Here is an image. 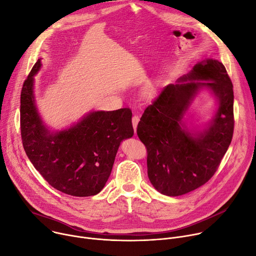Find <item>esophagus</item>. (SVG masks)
I'll return each mask as SVG.
<instances>
[{
  "instance_id": "esophagus-1",
  "label": "esophagus",
  "mask_w": 256,
  "mask_h": 256,
  "mask_svg": "<svg viewBox=\"0 0 256 256\" xmlns=\"http://www.w3.org/2000/svg\"><path fill=\"white\" fill-rule=\"evenodd\" d=\"M138 122H140V118H138V115H134L132 118V128L134 130V132H136V126H138Z\"/></svg>"
}]
</instances>
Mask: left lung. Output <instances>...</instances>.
I'll return each mask as SVG.
<instances>
[{
  "mask_svg": "<svg viewBox=\"0 0 256 256\" xmlns=\"http://www.w3.org/2000/svg\"><path fill=\"white\" fill-rule=\"evenodd\" d=\"M216 108L204 126L189 123L188 112L201 92ZM234 130L233 84L222 62L205 58L159 92L138 124L148 150V178L162 195L180 196L201 187L216 172Z\"/></svg>",
  "mask_w": 256,
  "mask_h": 256,
  "instance_id": "left-lung-1",
  "label": "left lung"
}]
</instances>
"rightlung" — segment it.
Here are the masks:
<instances>
[{"label": "right lung", "mask_w": 256, "mask_h": 256, "mask_svg": "<svg viewBox=\"0 0 256 256\" xmlns=\"http://www.w3.org/2000/svg\"><path fill=\"white\" fill-rule=\"evenodd\" d=\"M38 59L20 97L22 143L34 168L56 190L76 197L98 194L111 174L116 153L134 136L132 111L92 110L72 124L54 130L44 124L34 96Z\"/></svg>", "instance_id": "add662e5"}]
</instances>
